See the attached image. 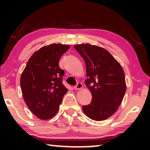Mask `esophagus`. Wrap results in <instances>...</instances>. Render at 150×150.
Listing matches in <instances>:
<instances>
[{"label": "esophagus", "mask_w": 150, "mask_h": 150, "mask_svg": "<svg viewBox=\"0 0 150 150\" xmlns=\"http://www.w3.org/2000/svg\"><path fill=\"white\" fill-rule=\"evenodd\" d=\"M83 84H82L81 83H78L77 85L74 87V89L76 90H80V89H83Z\"/></svg>", "instance_id": "1"}]
</instances>
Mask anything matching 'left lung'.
Segmentation results:
<instances>
[{
	"instance_id": "1",
	"label": "left lung",
	"mask_w": 150,
	"mask_h": 150,
	"mask_svg": "<svg viewBox=\"0 0 150 150\" xmlns=\"http://www.w3.org/2000/svg\"><path fill=\"white\" fill-rule=\"evenodd\" d=\"M74 48L85 60L88 77L85 83L92 95L91 104L83 106L84 113L93 120H105L117 110L126 93L123 67L102 47L81 44Z\"/></svg>"
}]
</instances>
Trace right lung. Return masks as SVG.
<instances>
[{"label": "right lung", "mask_w": 150, "mask_h": 150, "mask_svg": "<svg viewBox=\"0 0 150 150\" xmlns=\"http://www.w3.org/2000/svg\"><path fill=\"white\" fill-rule=\"evenodd\" d=\"M70 46L52 44L35 52L20 77L24 100L33 114L42 120L52 118L58 112L67 89L63 85L64 71L59 59Z\"/></svg>", "instance_id": "1"}]
</instances>
